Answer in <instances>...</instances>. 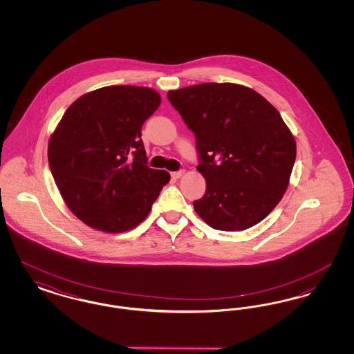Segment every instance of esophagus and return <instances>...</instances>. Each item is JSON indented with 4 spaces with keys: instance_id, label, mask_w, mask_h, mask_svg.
Segmentation results:
<instances>
[{
    "instance_id": "esophagus-1",
    "label": "esophagus",
    "mask_w": 354,
    "mask_h": 354,
    "mask_svg": "<svg viewBox=\"0 0 354 354\" xmlns=\"http://www.w3.org/2000/svg\"><path fill=\"white\" fill-rule=\"evenodd\" d=\"M183 174H185V169H180V171H175V172H172V174H171V176H172L174 179H179V178H182V176H183Z\"/></svg>"
}]
</instances>
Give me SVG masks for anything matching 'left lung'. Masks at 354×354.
Returning <instances> with one entry per match:
<instances>
[{
  "mask_svg": "<svg viewBox=\"0 0 354 354\" xmlns=\"http://www.w3.org/2000/svg\"><path fill=\"white\" fill-rule=\"evenodd\" d=\"M169 101L196 136L207 183L196 214L219 231H243L281 201L296 142L280 113L252 88L201 84L169 90Z\"/></svg>",
  "mask_w": 354,
  "mask_h": 354,
  "instance_id": "8db88e82",
  "label": "left lung"
}]
</instances>
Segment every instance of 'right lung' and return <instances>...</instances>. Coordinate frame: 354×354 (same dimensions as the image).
<instances>
[{"instance_id":"obj_1","label":"right lung","mask_w":354,"mask_h":354,"mask_svg":"<svg viewBox=\"0 0 354 354\" xmlns=\"http://www.w3.org/2000/svg\"><path fill=\"white\" fill-rule=\"evenodd\" d=\"M160 104L150 87L106 86L68 106L49 139L53 178L68 209L109 234L135 228L169 182L150 169L142 126Z\"/></svg>"}]
</instances>
